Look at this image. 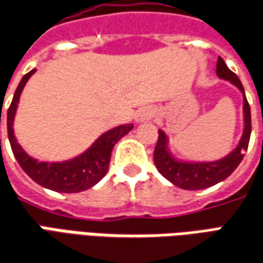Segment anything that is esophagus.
Returning a JSON list of instances; mask_svg holds the SVG:
<instances>
[{
	"instance_id": "obj_1",
	"label": "esophagus",
	"mask_w": 263,
	"mask_h": 263,
	"mask_svg": "<svg viewBox=\"0 0 263 263\" xmlns=\"http://www.w3.org/2000/svg\"><path fill=\"white\" fill-rule=\"evenodd\" d=\"M155 118V112L151 109V108H141L137 114H135V121L138 124L145 122V121H149V119Z\"/></svg>"
}]
</instances>
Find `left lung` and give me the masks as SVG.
<instances>
[{
	"label": "left lung",
	"mask_w": 263,
	"mask_h": 263,
	"mask_svg": "<svg viewBox=\"0 0 263 263\" xmlns=\"http://www.w3.org/2000/svg\"><path fill=\"white\" fill-rule=\"evenodd\" d=\"M216 74L222 80L232 82L234 85L239 88V91L243 93V118H245V129L240 138L239 145L235 148L229 155L222 158L219 161L214 162H182L178 161L168 152V139L163 131H158V142L154 151V162L159 174L165 176L170 182L175 186L188 191H196V189H205L214 186L218 182L227 179L240 163L245 157V151L248 149L249 138H251V108L248 104L245 91L240 84L239 78L227 67L225 61L221 57L216 62Z\"/></svg>",
	"instance_id": "left-lung-1"
}]
</instances>
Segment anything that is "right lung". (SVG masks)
<instances>
[{"label": "right lung", "instance_id": "add662e5", "mask_svg": "<svg viewBox=\"0 0 263 263\" xmlns=\"http://www.w3.org/2000/svg\"><path fill=\"white\" fill-rule=\"evenodd\" d=\"M34 72H35V69L24 75L20 85L16 88L15 93H14L10 108L7 111V129H8V139H10L11 149L14 152V157L21 165V168L25 171V174L44 188H48L55 192H64V194H75V192L89 189L105 176L108 168H109L114 145L117 144L121 138L125 137L126 134L134 128V125L132 124L119 125L111 131L102 134L89 149L71 161H65V162H40V161H36L34 158L27 155L25 151L16 142L14 128H12L20 95L23 92L29 77Z\"/></svg>", "mask_w": 263, "mask_h": 263}]
</instances>
